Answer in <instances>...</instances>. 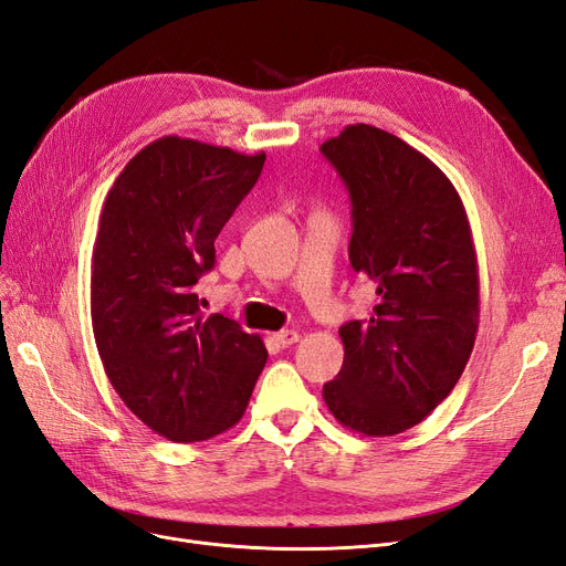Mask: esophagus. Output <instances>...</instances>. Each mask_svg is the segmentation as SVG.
Masks as SVG:
<instances>
[{
  "mask_svg": "<svg viewBox=\"0 0 566 566\" xmlns=\"http://www.w3.org/2000/svg\"><path fill=\"white\" fill-rule=\"evenodd\" d=\"M273 339H276L279 347H290V345H295V342L300 339V333L297 331H281V333L273 335Z\"/></svg>",
  "mask_w": 566,
  "mask_h": 566,
  "instance_id": "34e87169",
  "label": "esophagus"
}]
</instances>
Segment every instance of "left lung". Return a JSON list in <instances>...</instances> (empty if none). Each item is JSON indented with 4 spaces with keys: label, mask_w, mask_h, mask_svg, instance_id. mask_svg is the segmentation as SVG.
<instances>
[{
    "label": "left lung",
    "mask_w": 566,
    "mask_h": 566,
    "mask_svg": "<svg viewBox=\"0 0 566 566\" xmlns=\"http://www.w3.org/2000/svg\"><path fill=\"white\" fill-rule=\"evenodd\" d=\"M321 153L352 200L349 262L375 285L370 318L339 328L345 364L323 385L339 424L391 437L449 397L479 328V269L455 186L385 129L349 125Z\"/></svg>",
    "instance_id": "left-lung-1"
}]
</instances>
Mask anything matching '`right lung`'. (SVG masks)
<instances>
[{"label": "right lung", "mask_w": 566, "mask_h": 566, "mask_svg": "<svg viewBox=\"0 0 566 566\" xmlns=\"http://www.w3.org/2000/svg\"><path fill=\"white\" fill-rule=\"evenodd\" d=\"M264 160V153L163 136L125 165L101 208L92 252L96 349L119 399L169 441L231 430L266 364L260 335L224 314L202 318L193 293Z\"/></svg>", "instance_id": "obj_1"}]
</instances>
